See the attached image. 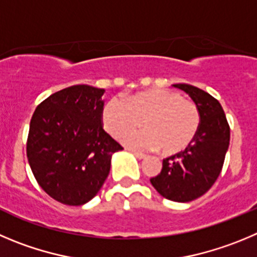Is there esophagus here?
<instances>
[{"label": "esophagus", "instance_id": "obj_1", "mask_svg": "<svg viewBox=\"0 0 257 257\" xmlns=\"http://www.w3.org/2000/svg\"><path fill=\"white\" fill-rule=\"evenodd\" d=\"M132 153H133V155L136 156L137 158H140V160H142V158H145V157H146L145 153L140 152V151H132Z\"/></svg>", "mask_w": 257, "mask_h": 257}]
</instances>
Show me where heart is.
I'll return each instance as SVG.
<instances>
[{
	"mask_svg": "<svg viewBox=\"0 0 257 257\" xmlns=\"http://www.w3.org/2000/svg\"><path fill=\"white\" fill-rule=\"evenodd\" d=\"M142 133L125 137L124 142L133 148L157 150L164 155L185 151L195 140L200 128V111L191 100L167 88H151L112 99L105 105L102 124L110 136L121 138L141 126Z\"/></svg>",
	"mask_w": 257,
	"mask_h": 257,
	"instance_id": "heart-1",
	"label": "heart"
}]
</instances>
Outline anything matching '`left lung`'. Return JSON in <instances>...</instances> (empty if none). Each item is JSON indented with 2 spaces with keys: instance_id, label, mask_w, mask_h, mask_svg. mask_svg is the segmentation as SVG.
<instances>
[{
  "instance_id": "obj_1",
  "label": "left lung",
  "mask_w": 257,
  "mask_h": 257,
  "mask_svg": "<svg viewBox=\"0 0 257 257\" xmlns=\"http://www.w3.org/2000/svg\"><path fill=\"white\" fill-rule=\"evenodd\" d=\"M200 111V128L194 142L183 152L162 161V170L151 179L153 188L172 201H191L204 195L217 181L229 146V124L219 101L205 91L176 83Z\"/></svg>"
}]
</instances>
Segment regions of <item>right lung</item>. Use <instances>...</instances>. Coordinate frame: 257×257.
Masks as SVG:
<instances>
[{"mask_svg": "<svg viewBox=\"0 0 257 257\" xmlns=\"http://www.w3.org/2000/svg\"><path fill=\"white\" fill-rule=\"evenodd\" d=\"M104 88L74 85L40 102L31 116L26 156L40 188L67 205L99 193L114 152L123 150L102 126Z\"/></svg>", "mask_w": 257, "mask_h": 257, "instance_id": "add662e5", "label": "right lung"}]
</instances>
